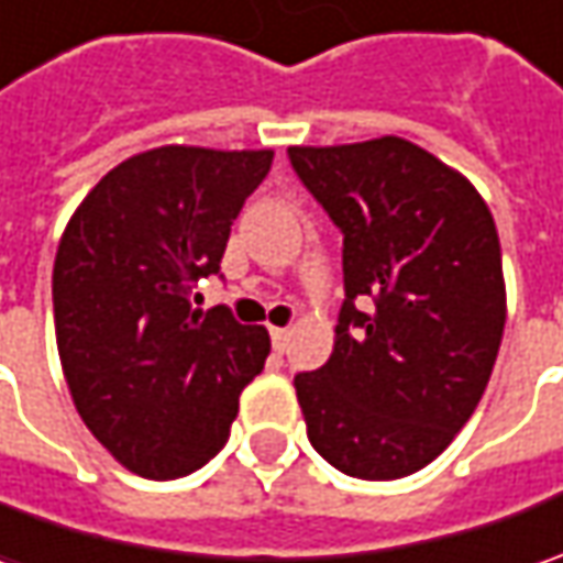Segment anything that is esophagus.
<instances>
[{
  "mask_svg": "<svg viewBox=\"0 0 563 563\" xmlns=\"http://www.w3.org/2000/svg\"><path fill=\"white\" fill-rule=\"evenodd\" d=\"M272 335V347L278 351V354H285L288 351V341H291V332L288 329H269Z\"/></svg>",
  "mask_w": 563,
  "mask_h": 563,
  "instance_id": "obj_1",
  "label": "esophagus"
}]
</instances>
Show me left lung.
Returning <instances> with one entry per match:
<instances>
[{"label": "left lung", "instance_id": "1", "mask_svg": "<svg viewBox=\"0 0 563 563\" xmlns=\"http://www.w3.org/2000/svg\"><path fill=\"white\" fill-rule=\"evenodd\" d=\"M288 159L344 234L332 357L294 376L310 444L357 479L410 476L464 429L498 357L495 219L461 172L400 137Z\"/></svg>", "mask_w": 563, "mask_h": 563}]
</instances>
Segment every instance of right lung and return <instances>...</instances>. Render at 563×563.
Segmentation results:
<instances>
[{
  "mask_svg": "<svg viewBox=\"0 0 563 563\" xmlns=\"http://www.w3.org/2000/svg\"><path fill=\"white\" fill-rule=\"evenodd\" d=\"M272 150L159 146L115 165L62 234L58 357L80 420L131 473L178 479L228 442L269 332L228 307L194 310Z\"/></svg>",
  "mask_w": 563,
  "mask_h": 563,
  "instance_id": "add662e5",
  "label": "right lung"
}]
</instances>
